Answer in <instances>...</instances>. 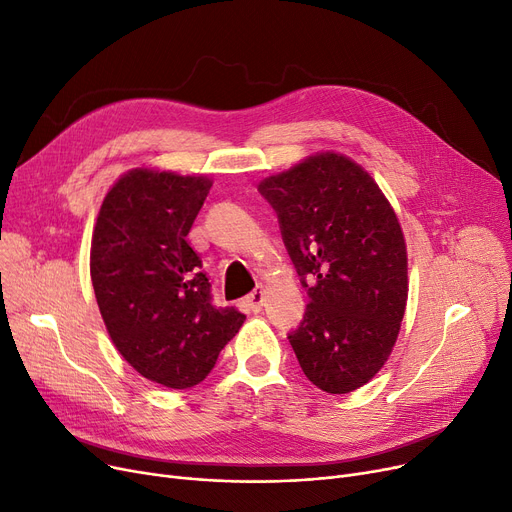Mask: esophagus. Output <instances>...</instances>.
<instances>
[{
  "label": "esophagus",
  "instance_id": "obj_1",
  "mask_svg": "<svg viewBox=\"0 0 512 512\" xmlns=\"http://www.w3.org/2000/svg\"><path fill=\"white\" fill-rule=\"evenodd\" d=\"M264 296H266L264 287H256V289L252 291V294H248L246 306H248L252 312H258V310L262 308V304H264Z\"/></svg>",
  "mask_w": 512,
  "mask_h": 512
}]
</instances>
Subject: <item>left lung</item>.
I'll use <instances>...</instances> for the list:
<instances>
[{
	"label": "left lung",
	"mask_w": 512,
	"mask_h": 512,
	"mask_svg": "<svg viewBox=\"0 0 512 512\" xmlns=\"http://www.w3.org/2000/svg\"><path fill=\"white\" fill-rule=\"evenodd\" d=\"M258 191L277 210L308 287L289 344L316 387L350 394L381 371L404 319L408 258L398 216L367 170L331 150L262 179Z\"/></svg>",
	"instance_id": "obj_1"
}]
</instances>
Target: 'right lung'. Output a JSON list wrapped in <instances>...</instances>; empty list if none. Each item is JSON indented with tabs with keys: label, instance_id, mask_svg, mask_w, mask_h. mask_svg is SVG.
Masks as SVG:
<instances>
[{
	"label": "right lung",
	"instance_id": "add662e5",
	"mask_svg": "<svg viewBox=\"0 0 512 512\" xmlns=\"http://www.w3.org/2000/svg\"><path fill=\"white\" fill-rule=\"evenodd\" d=\"M210 187L206 175L131 168L108 189L91 235V283L112 344L170 389L204 381L246 321L212 304L187 241Z\"/></svg>",
	"mask_w": 512,
	"mask_h": 512
}]
</instances>
